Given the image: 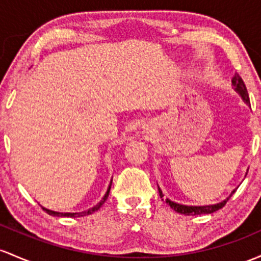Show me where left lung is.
<instances>
[{"label": "left lung", "instance_id": "left-lung-1", "mask_svg": "<svg viewBox=\"0 0 261 261\" xmlns=\"http://www.w3.org/2000/svg\"><path fill=\"white\" fill-rule=\"evenodd\" d=\"M231 85H233L234 90H236L237 93L239 94L240 96H242L243 101H244L245 104L248 105V107H250V100H249L247 87H245L244 82H243V79L240 78L239 74H234V76H233V78H231ZM157 186H159V185H157ZM234 192H236V190L231 191V193L229 194V196L224 200H222V202H219V203H216V204L186 205V204H181V203L173 202V200H171V199H168V198H163V193H162L161 188L159 187V193H160V197H161L162 200H165V202L167 203V204L170 205V207L172 208L173 211H176L177 213L185 214V216H198V214H211V213H213V212H217L218 210H220V208L224 207L225 203L228 202V199L230 198V197L234 194Z\"/></svg>", "mask_w": 261, "mask_h": 261}]
</instances>
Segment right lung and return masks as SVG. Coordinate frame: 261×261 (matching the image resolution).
<instances>
[{"label": "right lung", "instance_id": "add662e5", "mask_svg": "<svg viewBox=\"0 0 261 261\" xmlns=\"http://www.w3.org/2000/svg\"><path fill=\"white\" fill-rule=\"evenodd\" d=\"M111 183H113V179L110 181V185H109L108 187V191L107 193H105V196L102 197L101 200L98 203V204H95L94 207L89 208L88 211H83V212H78V213H61V212H56V211H50V210H47V208L42 207L43 211H45V213H48L49 216H53V217H71V218H76V217H84V216H89V214L94 213V212H96L99 210L100 207H101L102 204L105 203V200L108 199L109 197V192H110V188H111Z\"/></svg>", "mask_w": 261, "mask_h": 261}]
</instances>
